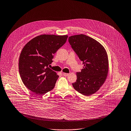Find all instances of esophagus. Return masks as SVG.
I'll use <instances>...</instances> for the list:
<instances>
[{
  "label": "esophagus",
  "mask_w": 131,
  "mask_h": 131,
  "mask_svg": "<svg viewBox=\"0 0 131 131\" xmlns=\"http://www.w3.org/2000/svg\"><path fill=\"white\" fill-rule=\"evenodd\" d=\"M63 75L64 76H65V77H67V76L69 75V74H68V73H63Z\"/></svg>",
  "instance_id": "34e87169"
}]
</instances>
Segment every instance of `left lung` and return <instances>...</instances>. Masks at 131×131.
<instances>
[{
  "instance_id": "left-lung-1",
  "label": "left lung",
  "mask_w": 131,
  "mask_h": 131,
  "mask_svg": "<svg viewBox=\"0 0 131 131\" xmlns=\"http://www.w3.org/2000/svg\"><path fill=\"white\" fill-rule=\"evenodd\" d=\"M72 49L84 64L77 73L74 89L85 96L91 95L103 85L108 72V60L104 48L95 39L84 34L70 36Z\"/></svg>"
}]
</instances>
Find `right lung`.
Instances as JSON below:
<instances>
[{
	"label": "right lung",
	"mask_w": 131,
	"mask_h": 131,
	"mask_svg": "<svg viewBox=\"0 0 131 131\" xmlns=\"http://www.w3.org/2000/svg\"><path fill=\"white\" fill-rule=\"evenodd\" d=\"M67 38V35L43 34L24 46L19 58V71L23 83L31 91L42 95L54 88L59 76L48 66Z\"/></svg>",
	"instance_id": "obj_1"
}]
</instances>
